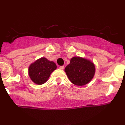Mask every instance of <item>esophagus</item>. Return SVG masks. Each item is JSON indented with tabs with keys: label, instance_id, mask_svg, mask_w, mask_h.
Returning <instances> with one entry per match:
<instances>
[{
	"label": "esophagus",
	"instance_id": "obj_1",
	"mask_svg": "<svg viewBox=\"0 0 125 125\" xmlns=\"http://www.w3.org/2000/svg\"><path fill=\"white\" fill-rule=\"evenodd\" d=\"M64 68V66H59V69H60L63 70V69Z\"/></svg>",
	"mask_w": 125,
	"mask_h": 125
}]
</instances>
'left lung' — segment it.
<instances>
[{
  "instance_id": "8db88e82",
  "label": "left lung",
  "mask_w": 125,
  "mask_h": 125,
  "mask_svg": "<svg viewBox=\"0 0 125 125\" xmlns=\"http://www.w3.org/2000/svg\"><path fill=\"white\" fill-rule=\"evenodd\" d=\"M69 79L77 86H83L92 79L95 67L93 63L81 57H73L64 69Z\"/></svg>"
}]
</instances>
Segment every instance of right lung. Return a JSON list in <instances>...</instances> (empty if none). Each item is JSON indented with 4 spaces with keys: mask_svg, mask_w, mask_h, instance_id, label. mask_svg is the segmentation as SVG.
<instances>
[{
    "mask_svg": "<svg viewBox=\"0 0 125 125\" xmlns=\"http://www.w3.org/2000/svg\"><path fill=\"white\" fill-rule=\"evenodd\" d=\"M56 67V64L53 62L42 58L31 64L29 68V74L34 83L38 84H43Z\"/></svg>",
    "mask_w": 125,
    "mask_h": 125,
    "instance_id": "obj_1",
    "label": "right lung"
}]
</instances>
